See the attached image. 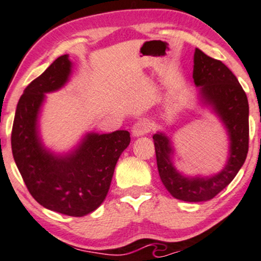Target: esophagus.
<instances>
[{"mask_svg": "<svg viewBox=\"0 0 261 261\" xmlns=\"http://www.w3.org/2000/svg\"><path fill=\"white\" fill-rule=\"evenodd\" d=\"M148 131H149V125L146 120L137 121L133 126V128H131V134H133L134 137L143 136V135L147 134Z\"/></svg>", "mask_w": 261, "mask_h": 261, "instance_id": "esophagus-1", "label": "esophagus"}]
</instances>
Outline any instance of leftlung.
I'll use <instances>...</instances> for the list:
<instances>
[{"mask_svg": "<svg viewBox=\"0 0 261 261\" xmlns=\"http://www.w3.org/2000/svg\"><path fill=\"white\" fill-rule=\"evenodd\" d=\"M193 79L197 100L207 108L226 128L228 160L221 172L211 175H187L175 168L173 141L164 133L153 135L158 173L170 195L188 202L208 201L234 179L244 164L249 142V104L232 71L218 60L195 49Z\"/></svg>", "mask_w": 261, "mask_h": 261, "instance_id": "obj_1", "label": "left lung"}]
</instances>
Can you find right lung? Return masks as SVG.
<instances>
[{"mask_svg": "<svg viewBox=\"0 0 261 261\" xmlns=\"http://www.w3.org/2000/svg\"><path fill=\"white\" fill-rule=\"evenodd\" d=\"M68 55L60 56L24 89L12 128V153L29 193L45 208L82 217L106 199L114 169L130 143V133H87L73 148L56 153L44 145L39 116L46 93L65 87L72 74Z\"/></svg>", "mask_w": 261, "mask_h": 261, "instance_id": "obj_1", "label": "right lung"}]
</instances>
